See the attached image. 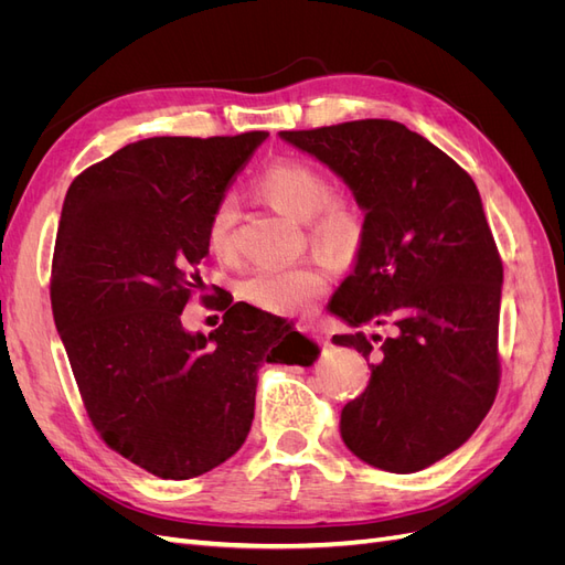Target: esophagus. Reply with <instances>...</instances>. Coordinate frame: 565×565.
<instances>
[{
    "label": "esophagus",
    "mask_w": 565,
    "mask_h": 565,
    "mask_svg": "<svg viewBox=\"0 0 565 565\" xmlns=\"http://www.w3.org/2000/svg\"><path fill=\"white\" fill-rule=\"evenodd\" d=\"M306 330H309L313 337H318L320 341H324V344H328V341H330V334H328V330H322L320 324H316V322H309V324H306Z\"/></svg>",
    "instance_id": "1"
}]
</instances>
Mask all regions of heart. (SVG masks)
<instances>
[{
  "mask_svg": "<svg viewBox=\"0 0 565 565\" xmlns=\"http://www.w3.org/2000/svg\"><path fill=\"white\" fill-rule=\"evenodd\" d=\"M273 210L309 224L313 241L330 249H349L361 235V218L347 204L332 202V185L318 169L280 160L266 167L254 183ZM237 207L233 200H221L207 224V247L218 262H231L237 249ZM328 278L324 270L303 262L282 268H262L245 285V295L252 303L270 313H303L322 295Z\"/></svg>",
  "mask_w": 565,
  "mask_h": 565,
  "instance_id": "obj_1",
  "label": "heart"
}]
</instances>
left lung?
<instances>
[{"mask_svg": "<svg viewBox=\"0 0 565 565\" xmlns=\"http://www.w3.org/2000/svg\"><path fill=\"white\" fill-rule=\"evenodd\" d=\"M349 185L363 226L353 268L328 311L334 334L372 355L363 396L341 409L339 434L365 465L415 473L471 438L500 382L502 262L471 177L424 136L391 119L280 131Z\"/></svg>", "mask_w": 565, "mask_h": 565, "instance_id": "obj_1", "label": "left lung"}]
</instances>
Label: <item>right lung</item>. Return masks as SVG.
Listing matches in <instances>:
<instances>
[{"label":"right lung","instance_id":"add662e5","mask_svg":"<svg viewBox=\"0 0 565 565\" xmlns=\"http://www.w3.org/2000/svg\"><path fill=\"white\" fill-rule=\"evenodd\" d=\"M266 136L129 143L82 172L61 210L51 309L84 407L113 450L169 481L241 450L262 363L313 365L320 351L245 301L210 334L181 320L210 216Z\"/></svg>","mask_w":565,"mask_h":565}]
</instances>
